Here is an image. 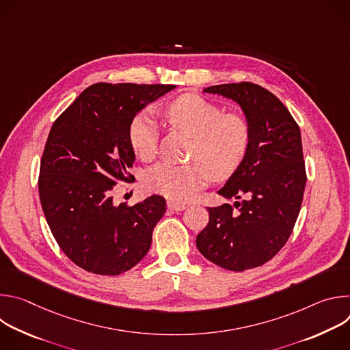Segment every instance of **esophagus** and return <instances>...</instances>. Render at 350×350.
I'll return each instance as SVG.
<instances>
[{
  "label": "esophagus",
  "mask_w": 350,
  "mask_h": 350,
  "mask_svg": "<svg viewBox=\"0 0 350 350\" xmlns=\"http://www.w3.org/2000/svg\"><path fill=\"white\" fill-rule=\"evenodd\" d=\"M167 208L172 209V211H176V212H181L187 208V205L180 204V202H174V201H167Z\"/></svg>",
  "instance_id": "1"
}]
</instances>
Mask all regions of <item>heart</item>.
Returning a JSON list of instances; mask_svg holds the SVG:
<instances>
[{
    "mask_svg": "<svg viewBox=\"0 0 350 350\" xmlns=\"http://www.w3.org/2000/svg\"><path fill=\"white\" fill-rule=\"evenodd\" d=\"M167 122L192 137L188 165L161 162L145 173L148 191L162 193L173 201H188L212 178L226 180L241 166L251 142V127L238 113H223L206 99L185 94L165 111ZM129 142L133 152L144 161L155 154L158 124L155 118L138 112L129 123Z\"/></svg>",
    "mask_w": 350,
    "mask_h": 350,
    "instance_id": "obj_1",
    "label": "heart"
}]
</instances>
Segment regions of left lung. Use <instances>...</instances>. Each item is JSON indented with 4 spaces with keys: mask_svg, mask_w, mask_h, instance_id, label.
Wrapping results in <instances>:
<instances>
[{
    "mask_svg": "<svg viewBox=\"0 0 350 350\" xmlns=\"http://www.w3.org/2000/svg\"><path fill=\"white\" fill-rule=\"evenodd\" d=\"M204 92L239 105L251 142L238 170L217 191L235 198L234 206L208 208L209 223L196 247L215 265L243 271L274 258L293 230L306 185L301 130L280 99L258 84H220Z\"/></svg>",
    "mask_w": 350,
    "mask_h": 350,
    "instance_id": "8db88e82",
    "label": "left lung"
}]
</instances>
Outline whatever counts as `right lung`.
Here are the masks:
<instances>
[{"label": "right lung", "mask_w": 350, "mask_h": 350, "mask_svg": "<svg viewBox=\"0 0 350 350\" xmlns=\"http://www.w3.org/2000/svg\"><path fill=\"white\" fill-rule=\"evenodd\" d=\"M173 84L96 83L85 88L49 130L38 192L46 223L65 255L99 275H119L148 254L166 201L152 195L115 205L118 181L130 183L135 155L130 120Z\"/></svg>", "instance_id": "1"}]
</instances>
